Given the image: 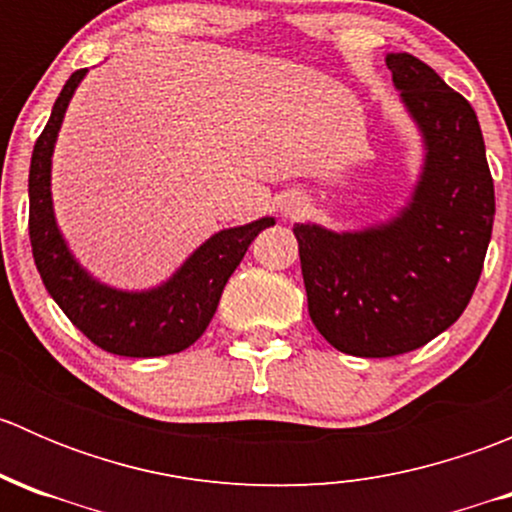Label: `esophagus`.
<instances>
[{
  "label": "esophagus",
  "instance_id": "1",
  "mask_svg": "<svg viewBox=\"0 0 512 512\" xmlns=\"http://www.w3.org/2000/svg\"><path fill=\"white\" fill-rule=\"evenodd\" d=\"M309 203L302 193H287L285 198L280 200V215L285 220H299L304 213H307Z\"/></svg>",
  "mask_w": 512,
  "mask_h": 512
}]
</instances>
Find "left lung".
Returning a JSON list of instances; mask_svg holds the SVG:
<instances>
[{
  "label": "left lung",
  "mask_w": 512,
  "mask_h": 512,
  "mask_svg": "<svg viewBox=\"0 0 512 512\" xmlns=\"http://www.w3.org/2000/svg\"><path fill=\"white\" fill-rule=\"evenodd\" d=\"M421 136V168L391 218L359 230L297 223L309 317L334 349L396 356L463 314L493 232L495 193L478 116L416 56L386 54Z\"/></svg>",
  "instance_id": "8db88e82"
}]
</instances>
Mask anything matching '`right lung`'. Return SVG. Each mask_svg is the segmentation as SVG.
I'll return each instance as SVG.
<instances>
[{
  "label": "right lung",
  "mask_w": 512,
  "mask_h": 512,
  "mask_svg": "<svg viewBox=\"0 0 512 512\" xmlns=\"http://www.w3.org/2000/svg\"><path fill=\"white\" fill-rule=\"evenodd\" d=\"M89 69L71 74L56 98L46 128L41 131L29 168V237L36 270L46 292L61 312L96 347L118 356L178 354L198 342L208 329L220 294L245 257L250 242L275 218L265 215L247 225L225 227L200 247L165 282L148 289H118L91 275L71 252L56 223L51 198V158L64 123L66 108Z\"/></svg>",
  "instance_id": "obj_1"
}]
</instances>
